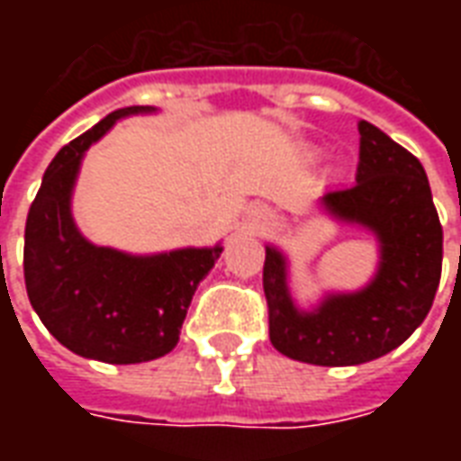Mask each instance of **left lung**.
<instances>
[{
    "instance_id": "1",
    "label": "left lung",
    "mask_w": 461,
    "mask_h": 461,
    "mask_svg": "<svg viewBox=\"0 0 461 461\" xmlns=\"http://www.w3.org/2000/svg\"><path fill=\"white\" fill-rule=\"evenodd\" d=\"M357 131L356 185L326 192L321 207L375 234L380 264L373 281L301 311L289 294L286 257L267 247L264 259L271 343L311 366H360L405 343L432 309L442 274V224L425 167L373 122L360 121Z\"/></svg>"
}]
</instances>
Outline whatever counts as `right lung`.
<instances>
[{"label":"right lung","instance_id":"obj_1","mask_svg":"<svg viewBox=\"0 0 461 461\" xmlns=\"http://www.w3.org/2000/svg\"><path fill=\"white\" fill-rule=\"evenodd\" d=\"M131 105L108 113L56 152L46 167L24 231V281L49 333L76 356L131 366L170 353L180 340L190 301L221 247L132 257L86 240L71 217L84 152L125 115L152 113Z\"/></svg>","mask_w":461,"mask_h":461}]
</instances>
